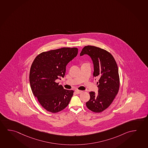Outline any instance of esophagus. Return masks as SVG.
<instances>
[{
  "label": "esophagus",
  "instance_id": "34e87169",
  "mask_svg": "<svg viewBox=\"0 0 148 148\" xmlns=\"http://www.w3.org/2000/svg\"><path fill=\"white\" fill-rule=\"evenodd\" d=\"M75 92L77 94H79L82 93L83 91H82V90H75Z\"/></svg>",
  "mask_w": 148,
  "mask_h": 148
}]
</instances>
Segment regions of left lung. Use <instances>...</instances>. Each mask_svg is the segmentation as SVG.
<instances>
[{
  "label": "left lung",
  "instance_id": "left-lung-1",
  "mask_svg": "<svg viewBox=\"0 0 148 148\" xmlns=\"http://www.w3.org/2000/svg\"><path fill=\"white\" fill-rule=\"evenodd\" d=\"M87 54L90 56L94 64L93 77L99 78L97 82L98 93L89 92L90 99L86 103L89 110L101 113L113 102L117 95L120 79L117 64L109 52L93 46H85L80 56Z\"/></svg>",
  "mask_w": 148,
  "mask_h": 148
}]
</instances>
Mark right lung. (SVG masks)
<instances>
[{"label":"right lung","mask_w":148,"mask_h":148,"mask_svg":"<svg viewBox=\"0 0 148 148\" xmlns=\"http://www.w3.org/2000/svg\"><path fill=\"white\" fill-rule=\"evenodd\" d=\"M77 53V48L69 47L43 52L31 65L29 81L32 92L42 108L49 112H60L71 101L73 90L64 89L56 81L64 77L66 65Z\"/></svg>","instance_id":"right-lung-1"}]
</instances>
